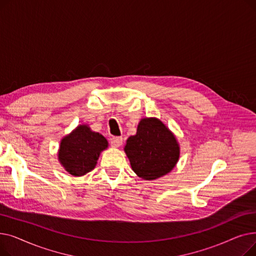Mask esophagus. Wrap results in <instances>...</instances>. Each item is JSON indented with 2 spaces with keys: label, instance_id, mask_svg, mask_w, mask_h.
Returning a JSON list of instances; mask_svg holds the SVG:
<instances>
[{
  "label": "esophagus",
  "instance_id": "34e87169",
  "mask_svg": "<svg viewBox=\"0 0 256 256\" xmlns=\"http://www.w3.org/2000/svg\"><path fill=\"white\" fill-rule=\"evenodd\" d=\"M122 141H124L122 137H113L111 138L110 142L113 147H119L121 144H122Z\"/></svg>",
  "mask_w": 256,
  "mask_h": 256
}]
</instances>
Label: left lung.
<instances>
[{
  "label": "left lung",
  "mask_w": 256,
  "mask_h": 256,
  "mask_svg": "<svg viewBox=\"0 0 256 256\" xmlns=\"http://www.w3.org/2000/svg\"><path fill=\"white\" fill-rule=\"evenodd\" d=\"M124 152L132 171L145 180L166 176L176 167L180 145L176 136L158 118H143L137 134L126 140Z\"/></svg>",
  "instance_id": "left-lung-1"
}]
</instances>
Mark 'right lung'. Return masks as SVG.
I'll return each instance as SVG.
<instances>
[{"label":"right lung","instance_id":"1","mask_svg":"<svg viewBox=\"0 0 256 256\" xmlns=\"http://www.w3.org/2000/svg\"><path fill=\"white\" fill-rule=\"evenodd\" d=\"M108 147L106 139L86 124L78 126L60 143L58 158L74 176H82L96 167L98 156Z\"/></svg>","mask_w":256,"mask_h":256}]
</instances>
